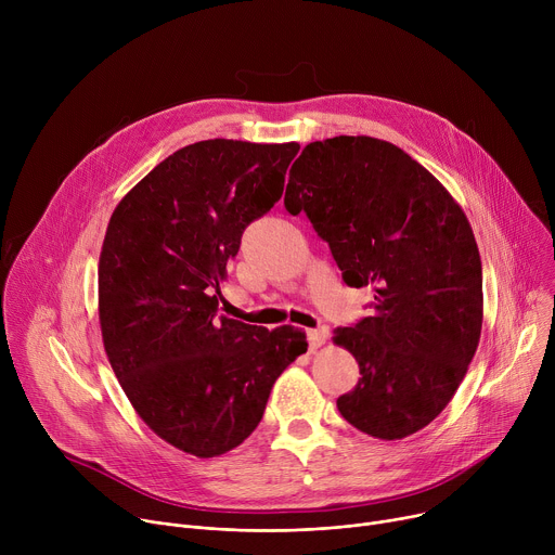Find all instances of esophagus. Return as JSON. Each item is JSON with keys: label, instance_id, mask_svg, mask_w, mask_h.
Masks as SVG:
<instances>
[{"label": "esophagus", "instance_id": "esophagus-1", "mask_svg": "<svg viewBox=\"0 0 555 555\" xmlns=\"http://www.w3.org/2000/svg\"><path fill=\"white\" fill-rule=\"evenodd\" d=\"M330 338V330L327 327H319V330H307V343H309V349L315 351L319 347H323Z\"/></svg>", "mask_w": 555, "mask_h": 555}]
</instances>
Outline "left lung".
Wrapping results in <instances>:
<instances>
[{
	"label": "left lung",
	"instance_id": "left-lung-1",
	"mask_svg": "<svg viewBox=\"0 0 555 555\" xmlns=\"http://www.w3.org/2000/svg\"><path fill=\"white\" fill-rule=\"evenodd\" d=\"M285 208L305 212L373 313L336 330L360 379L340 415L377 439H404L452 400L479 347L483 270L461 206L409 153L369 135L309 142L289 169Z\"/></svg>",
	"mask_w": 555,
	"mask_h": 555
}]
</instances>
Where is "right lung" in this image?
<instances>
[{
    "instance_id": "1",
    "label": "right lung",
    "mask_w": 555,
    "mask_h": 555,
    "mask_svg": "<svg viewBox=\"0 0 555 555\" xmlns=\"http://www.w3.org/2000/svg\"><path fill=\"white\" fill-rule=\"evenodd\" d=\"M298 142L202 140L144 176L112 212L99 261L109 364L140 420L199 459L259 426L305 334L217 313L225 263L246 225L283 195Z\"/></svg>"
}]
</instances>
